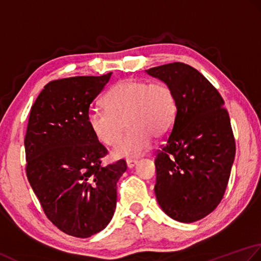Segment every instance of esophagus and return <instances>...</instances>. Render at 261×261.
Instances as JSON below:
<instances>
[{"instance_id":"34e87169","label":"esophagus","mask_w":261,"mask_h":261,"mask_svg":"<svg viewBox=\"0 0 261 261\" xmlns=\"http://www.w3.org/2000/svg\"><path fill=\"white\" fill-rule=\"evenodd\" d=\"M127 167H128L129 169H132V168H134L136 164H137V160H127Z\"/></svg>"}]
</instances>
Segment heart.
Listing matches in <instances>:
<instances>
[{
	"label": "heart",
	"mask_w": 261,
	"mask_h": 261,
	"mask_svg": "<svg viewBox=\"0 0 261 261\" xmlns=\"http://www.w3.org/2000/svg\"><path fill=\"white\" fill-rule=\"evenodd\" d=\"M106 109H90L87 120L92 134L103 145L115 147V158H133L146 152L152 136L163 137L172 129L178 111L173 90L166 83L123 80L103 98Z\"/></svg>",
	"instance_id": "1"
}]
</instances>
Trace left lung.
<instances>
[{
    "label": "left lung",
    "instance_id": "left-lung-1",
    "mask_svg": "<svg viewBox=\"0 0 261 261\" xmlns=\"http://www.w3.org/2000/svg\"><path fill=\"white\" fill-rule=\"evenodd\" d=\"M173 90L178 111L155 159L154 193L174 221L193 223L223 198L236 156V141L219 91L196 68L170 63L145 71Z\"/></svg>",
    "mask_w": 261,
    "mask_h": 261
}]
</instances>
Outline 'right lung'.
Wrapping results in <instances>:
<instances>
[{
    "instance_id": "add662e5",
    "label": "right lung",
    "mask_w": 261,
    "mask_h": 261,
    "mask_svg": "<svg viewBox=\"0 0 261 261\" xmlns=\"http://www.w3.org/2000/svg\"><path fill=\"white\" fill-rule=\"evenodd\" d=\"M111 74L46 84L31 107L24 138L27 177L46 216L68 236L89 238L114 216L125 160L107 167V154L88 125L90 105Z\"/></svg>"
}]
</instances>
